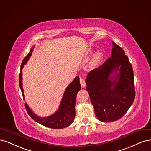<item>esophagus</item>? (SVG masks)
<instances>
[{
  "label": "esophagus",
  "instance_id": "34e87169",
  "mask_svg": "<svg viewBox=\"0 0 151 151\" xmlns=\"http://www.w3.org/2000/svg\"><path fill=\"white\" fill-rule=\"evenodd\" d=\"M80 84L82 86V88H84V87L85 86V81L83 78H81L80 79Z\"/></svg>",
  "mask_w": 151,
  "mask_h": 151
}]
</instances>
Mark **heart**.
<instances>
[{"instance_id":"1","label":"heart","mask_w":151,"mask_h":151,"mask_svg":"<svg viewBox=\"0 0 151 151\" xmlns=\"http://www.w3.org/2000/svg\"><path fill=\"white\" fill-rule=\"evenodd\" d=\"M104 55L101 51H97L93 55L90 61V65L92 69H95L99 67L104 61Z\"/></svg>"}]
</instances>
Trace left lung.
I'll use <instances>...</instances> for the list:
<instances>
[{"label":"left lung","mask_w":151,"mask_h":151,"mask_svg":"<svg viewBox=\"0 0 151 151\" xmlns=\"http://www.w3.org/2000/svg\"><path fill=\"white\" fill-rule=\"evenodd\" d=\"M112 45L111 57L85 80L95 115L104 122L122 117L135 95L132 66L124 51L114 41Z\"/></svg>","instance_id":"1"}]
</instances>
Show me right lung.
I'll return each mask as SVG.
<instances>
[{"instance_id": "right-lung-1", "label": "right lung", "mask_w": 151, "mask_h": 151, "mask_svg": "<svg viewBox=\"0 0 151 151\" xmlns=\"http://www.w3.org/2000/svg\"><path fill=\"white\" fill-rule=\"evenodd\" d=\"M35 46H33L30 50L29 54L24 58L21 66V72L19 77V86L24 100H25V95L24 93L22 86V69L27 62L29 60L30 57L34 50ZM81 89V85L80 83V78L78 76H76L75 78L73 80L71 83L66 87V88L63 93L60 104L58 109L55 112L47 116L41 117L40 116L35 114L31 110L29 106L26 102L25 106L27 113L31 117L36 121V122L46 127L53 129H61L68 127L74 120L76 116L75 105L76 95Z\"/></svg>"}]
</instances>
